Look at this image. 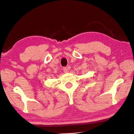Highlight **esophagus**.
<instances>
[{"instance_id":"34e87169","label":"esophagus","mask_w":134,"mask_h":134,"mask_svg":"<svg viewBox=\"0 0 134 134\" xmlns=\"http://www.w3.org/2000/svg\"><path fill=\"white\" fill-rule=\"evenodd\" d=\"M70 68H71V67H70V66H68V67H64L63 68V71H64V72H65V73H67V72H68V71H69L70 70Z\"/></svg>"}]
</instances>
